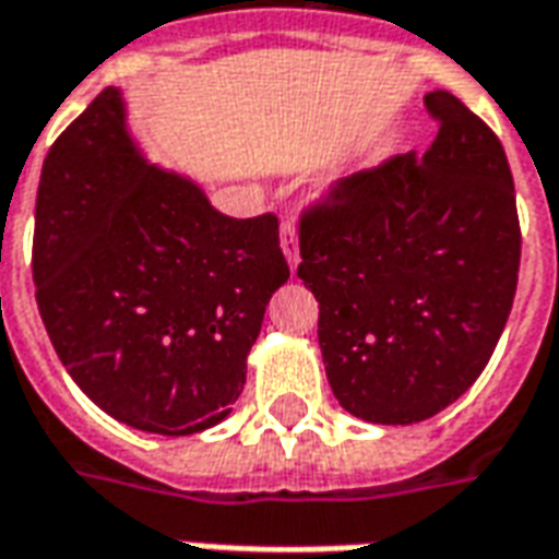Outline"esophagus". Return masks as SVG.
Wrapping results in <instances>:
<instances>
[{
	"mask_svg": "<svg viewBox=\"0 0 559 559\" xmlns=\"http://www.w3.org/2000/svg\"><path fill=\"white\" fill-rule=\"evenodd\" d=\"M281 251L287 257L290 269L299 266V233H296V224H293V221H284V224H281Z\"/></svg>",
	"mask_w": 559,
	"mask_h": 559,
	"instance_id": "34e87169",
	"label": "esophagus"
}]
</instances>
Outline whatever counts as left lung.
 Returning a JSON list of instances; mask_svg holds the SVG:
<instances>
[{
  "instance_id": "left-lung-1",
  "label": "left lung",
  "mask_w": 559,
  "mask_h": 559,
  "mask_svg": "<svg viewBox=\"0 0 559 559\" xmlns=\"http://www.w3.org/2000/svg\"><path fill=\"white\" fill-rule=\"evenodd\" d=\"M431 148L338 182L299 227L329 386L374 425L431 419L467 392L512 311L515 185L500 140L455 95H425Z\"/></svg>"
}]
</instances>
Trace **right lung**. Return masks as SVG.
Here are the masks:
<instances>
[{"instance_id":"1","label":"right lung","mask_w":559,"mask_h":559,"mask_svg":"<svg viewBox=\"0 0 559 559\" xmlns=\"http://www.w3.org/2000/svg\"><path fill=\"white\" fill-rule=\"evenodd\" d=\"M32 278L74 383L138 431L185 437L230 416L290 269L275 215H221L148 164L107 86L44 158Z\"/></svg>"}]
</instances>
